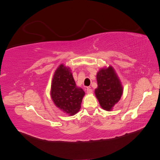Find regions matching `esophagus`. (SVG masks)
<instances>
[{
    "mask_svg": "<svg viewBox=\"0 0 160 160\" xmlns=\"http://www.w3.org/2000/svg\"><path fill=\"white\" fill-rule=\"evenodd\" d=\"M87 93H88V94H91L93 93V90H92L90 88H87Z\"/></svg>",
    "mask_w": 160,
    "mask_h": 160,
    "instance_id": "esophagus-1",
    "label": "esophagus"
}]
</instances>
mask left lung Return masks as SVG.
I'll return each mask as SVG.
<instances>
[{"instance_id":"1","label":"left lung","mask_w":160,"mask_h":160,"mask_svg":"<svg viewBox=\"0 0 160 160\" xmlns=\"http://www.w3.org/2000/svg\"><path fill=\"white\" fill-rule=\"evenodd\" d=\"M98 88L95 93L101 107L111 111L123 94V87L118 76L111 66L103 68L97 73Z\"/></svg>"}]
</instances>
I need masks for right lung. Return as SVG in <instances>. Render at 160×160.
<instances>
[{
    "label": "right lung",
    "instance_id": "1",
    "mask_svg": "<svg viewBox=\"0 0 160 160\" xmlns=\"http://www.w3.org/2000/svg\"><path fill=\"white\" fill-rule=\"evenodd\" d=\"M69 67L60 65L52 77L51 96L58 108L69 115L79 111L85 92L77 88Z\"/></svg>",
    "mask_w": 160,
    "mask_h": 160
}]
</instances>
